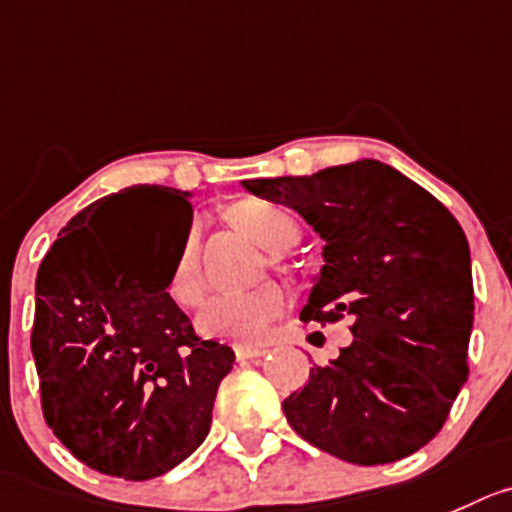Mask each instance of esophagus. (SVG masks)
Instances as JSON below:
<instances>
[{
  "mask_svg": "<svg viewBox=\"0 0 512 512\" xmlns=\"http://www.w3.org/2000/svg\"><path fill=\"white\" fill-rule=\"evenodd\" d=\"M266 349H259V347H236V359L238 362H248V359H259L264 357Z\"/></svg>",
  "mask_w": 512,
  "mask_h": 512,
  "instance_id": "1",
  "label": "esophagus"
}]
</instances>
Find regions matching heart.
Listing matches in <instances>:
<instances>
[{
	"label": "heart",
	"instance_id": "heart-1",
	"mask_svg": "<svg viewBox=\"0 0 512 512\" xmlns=\"http://www.w3.org/2000/svg\"><path fill=\"white\" fill-rule=\"evenodd\" d=\"M231 218L246 236L271 253H281L299 241V221L279 203L246 198L231 208ZM201 228L191 223L180 243L178 259L170 271L168 294L178 306L193 309L206 296V281L198 259ZM284 294L279 286L264 284L238 294H218L198 314V326L206 337L238 344H261L271 324L284 314Z\"/></svg>",
	"mask_w": 512,
	"mask_h": 512
}]
</instances>
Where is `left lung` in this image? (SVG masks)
Returning a JSON list of instances; mask_svg holds the SVG:
<instances>
[{
	"label": "left lung",
	"instance_id": "1",
	"mask_svg": "<svg viewBox=\"0 0 512 512\" xmlns=\"http://www.w3.org/2000/svg\"><path fill=\"white\" fill-rule=\"evenodd\" d=\"M299 211L324 238L304 321L349 316L354 342L284 399L289 425L319 450L384 465L425 447L467 379L470 248L435 196L377 160L314 175L243 180Z\"/></svg>",
	"mask_w": 512,
	"mask_h": 512
}]
</instances>
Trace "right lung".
I'll use <instances>...</instances> for the list:
<instances>
[{
    "mask_svg": "<svg viewBox=\"0 0 512 512\" xmlns=\"http://www.w3.org/2000/svg\"><path fill=\"white\" fill-rule=\"evenodd\" d=\"M129 196L125 207L119 198ZM188 193L138 186L77 213L37 271L32 354L42 415L57 440L102 475L158 478L211 430L231 347L198 337L168 294L148 218L180 238Z\"/></svg>",
    "mask_w": 512,
    "mask_h": 512,
    "instance_id": "right-lung-1",
    "label": "right lung"
}]
</instances>
